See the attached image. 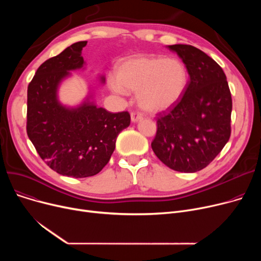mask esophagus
I'll return each instance as SVG.
<instances>
[{"mask_svg": "<svg viewBox=\"0 0 261 261\" xmlns=\"http://www.w3.org/2000/svg\"><path fill=\"white\" fill-rule=\"evenodd\" d=\"M142 118H143V116H142L141 113H138V112H132V113H131V120H132L133 122L140 121Z\"/></svg>", "mask_w": 261, "mask_h": 261, "instance_id": "obj_1", "label": "esophagus"}]
</instances>
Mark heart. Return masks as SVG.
Masks as SVG:
<instances>
[{
  "label": "heart",
  "mask_w": 261,
  "mask_h": 261,
  "mask_svg": "<svg viewBox=\"0 0 261 261\" xmlns=\"http://www.w3.org/2000/svg\"><path fill=\"white\" fill-rule=\"evenodd\" d=\"M116 79L109 82L115 93L136 92V101L147 112H162L180 101L187 89L189 74L177 58L134 55L115 67Z\"/></svg>",
  "instance_id": "1"
}]
</instances>
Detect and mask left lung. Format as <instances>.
<instances>
[{"mask_svg":"<svg viewBox=\"0 0 261 261\" xmlns=\"http://www.w3.org/2000/svg\"><path fill=\"white\" fill-rule=\"evenodd\" d=\"M167 47L182 59L190 79L180 101L159 114L151 147L169 168L196 172L229 140L231 95L221 66L204 51L187 44Z\"/></svg>","mask_w":261,"mask_h":261,"instance_id":"obj_1","label":"left lung"}]
</instances>
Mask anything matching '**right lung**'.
<instances>
[{"label": "right lung", "mask_w": 261, "mask_h": 261, "mask_svg": "<svg viewBox=\"0 0 261 261\" xmlns=\"http://www.w3.org/2000/svg\"><path fill=\"white\" fill-rule=\"evenodd\" d=\"M80 41L41 64L27 88V135L38 154L62 175L97 174L111 158L118 134L130 125V114L111 113L92 101V95L77 107L58 99L61 82L70 71L84 67ZM105 82V77H100Z\"/></svg>", "instance_id": "add662e5"}]
</instances>
